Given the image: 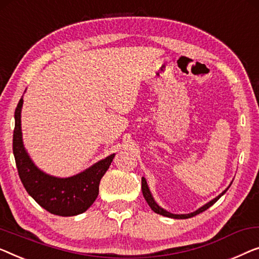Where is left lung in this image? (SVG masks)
I'll return each instance as SVG.
<instances>
[{
	"label": "left lung",
	"instance_id": "1",
	"mask_svg": "<svg viewBox=\"0 0 259 259\" xmlns=\"http://www.w3.org/2000/svg\"><path fill=\"white\" fill-rule=\"evenodd\" d=\"M141 188H142V194H144L145 200L147 201V203H148L149 207L152 208V210L154 211V212H156V213H160V215H162V216L171 217V219H190V217H193V216H195V215H197V213H200V212H202V211L207 210V209H208L209 207H211V205H212L213 203H215V202H216L217 200H219V198H220L221 196H222V195H223L224 193H226L227 190H228V188H227L226 190H224V192H223L222 194L219 195V196H217L216 198H213V200L209 202V203L204 204L203 207H201L200 209H197L196 211L190 212V213H186V215H175V213H170V212H168V211H166V210H163L162 208L159 207V205L156 204V202L154 201V198H153L151 192H149L148 186H147V182H146L145 178H142V179H141Z\"/></svg>",
	"mask_w": 259,
	"mask_h": 259
}]
</instances>
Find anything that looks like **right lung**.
<instances>
[{"mask_svg":"<svg viewBox=\"0 0 259 259\" xmlns=\"http://www.w3.org/2000/svg\"><path fill=\"white\" fill-rule=\"evenodd\" d=\"M23 98L15 110L13 152L18 175L28 194L49 212L58 216L79 215L91 207L99 194L100 180L110 168L114 154L107 156L83 173L67 179L54 178L39 170L23 147L21 108Z\"/></svg>","mask_w":259,"mask_h":259,"instance_id":"1","label":"right lung"}]
</instances>
